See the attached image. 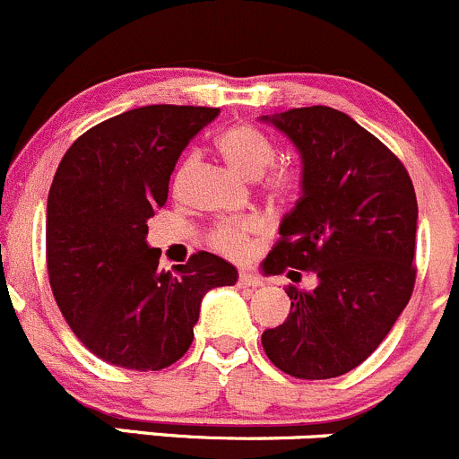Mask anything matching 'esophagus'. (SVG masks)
I'll return each mask as SVG.
<instances>
[{"label":"esophagus","instance_id":"esophagus-1","mask_svg":"<svg viewBox=\"0 0 459 459\" xmlns=\"http://www.w3.org/2000/svg\"><path fill=\"white\" fill-rule=\"evenodd\" d=\"M238 287H245V290H256V287H263V281L258 276L249 272L238 273Z\"/></svg>","mask_w":459,"mask_h":459}]
</instances>
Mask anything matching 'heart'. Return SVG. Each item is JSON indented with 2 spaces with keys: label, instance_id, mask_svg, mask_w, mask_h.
I'll return each instance as SVG.
<instances>
[{
  "label": "heart",
  "instance_id": "1",
  "mask_svg": "<svg viewBox=\"0 0 459 459\" xmlns=\"http://www.w3.org/2000/svg\"><path fill=\"white\" fill-rule=\"evenodd\" d=\"M216 148L223 154V159L228 160L230 168L236 169L245 178L262 177L264 169L273 163V157H276L272 141L258 127L247 124L231 126L228 130L221 132L216 136ZM192 160L195 159L187 157L178 165L177 174H174V187L181 186L183 177L190 172ZM299 178V172L291 165L278 163L273 165V169L263 178V183L273 196H287L296 192ZM261 228L263 223L258 216H245L240 221H225V223H219L210 231V238L207 240H210V245L216 252L225 254L230 258H243L249 252V247H252L254 236L261 231Z\"/></svg>",
  "mask_w": 459,
  "mask_h": 459
}]
</instances>
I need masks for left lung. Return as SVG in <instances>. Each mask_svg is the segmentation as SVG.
Here are the masks:
<instances>
[{
  "label": "left lung",
  "instance_id": "8db88e82",
  "mask_svg": "<svg viewBox=\"0 0 459 459\" xmlns=\"http://www.w3.org/2000/svg\"><path fill=\"white\" fill-rule=\"evenodd\" d=\"M263 121L287 134L302 160L300 198L263 267L318 276L314 291L287 287L291 311L264 329L263 349L300 380L338 377L376 351L413 294V183L380 139L333 108H294Z\"/></svg>",
  "mask_w": 459,
  "mask_h": 459
}]
</instances>
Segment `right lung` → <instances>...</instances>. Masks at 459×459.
<instances>
[{
    "label": "right lung",
    "instance_id": "right-lung-1",
    "mask_svg": "<svg viewBox=\"0 0 459 459\" xmlns=\"http://www.w3.org/2000/svg\"><path fill=\"white\" fill-rule=\"evenodd\" d=\"M219 108L145 106L90 127L68 148L46 207V263L56 305L88 351L159 371L186 356L201 300L234 285V264L198 252L160 272L145 243L169 174Z\"/></svg>",
    "mask_w": 459,
    "mask_h": 459
}]
</instances>
